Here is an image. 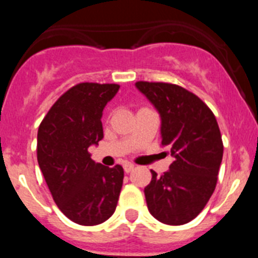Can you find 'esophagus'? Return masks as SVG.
<instances>
[{"instance_id":"34e87169","label":"esophagus","mask_w":258,"mask_h":258,"mask_svg":"<svg viewBox=\"0 0 258 258\" xmlns=\"http://www.w3.org/2000/svg\"><path fill=\"white\" fill-rule=\"evenodd\" d=\"M122 166H124V172L125 173H131L132 170L134 169V165H133V164H131V163H125Z\"/></svg>"}]
</instances>
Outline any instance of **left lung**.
<instances>
[{"instance_id": "8db88e82", "label": "left lung", "mask_w": 258, "mask_h": 258, "mask_svg": "<svg viewBox=\"0 0 258 258\" xmlns=\"http://www.w3.org/2000/svg\"><path fill=\"white\" fill-rule=\"evenodd\" d=\"M136 88L161 118V145L173 157L169 170L145 187L150 213L160 222L178 226L204 209L216 188L223 155L217 120L204 102L174 84L138 81Z\"/></svg>"}]
</instances>
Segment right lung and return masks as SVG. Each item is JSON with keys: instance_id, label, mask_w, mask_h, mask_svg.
<instances>
[{"instance_id": "add662e5", "label": "right lung", "mask_w": 258, "mask_h": 258, "mask_svg": "<svg viewBox=\"0 0 258 258\" xmlns=\"http://www.w3.org/2000/svg\"><path fill=\"white\" fill-rule=\"evenodd\" d=\"M118 89L116 84H77L52 104L38 127L37 161L52 199L83 226L108 220L122 187V166L95 163L88 151L103 138V109Z\"/></svg>"}]
</instances>
